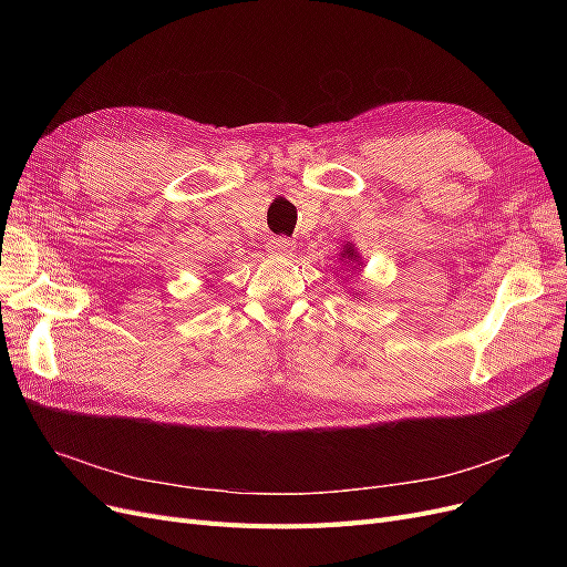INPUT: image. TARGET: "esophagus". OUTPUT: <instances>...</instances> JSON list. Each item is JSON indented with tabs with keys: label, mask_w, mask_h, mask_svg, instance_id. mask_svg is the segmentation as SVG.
I'll list each match as a JSON object with an SVG mask.
<instances>
[{
	"label": "esophagus",
	"mask_w": 567,
	"mask_h": 567,
	"mask_svg": "<svg viewBox=\"0 0 567 567\" xmlns=\"http://www.w3.org/2000/svg\"><path fill=\"white\" fill-rule=\"evenodd\" d=\"M268 248H271V252H274V255H282V257H287V255H291V252L296 250V244L291 241L289 236H274L271 241H268Z\"/></svg>",
	"instance_id": "34e87169"
}]
</instances>
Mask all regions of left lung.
<instances>
[{
    "label": "left lung",
    "instance_id": "left-lung-1",
    "mask_svg": "<svg viewBox=\"0 0 567 567\" xmlns=\"http://www.w3.org/2000/svg\"><path fill=\"white\" fill-rule=\"evenodd\" d=\"M347 255H349V257H353V250H351V248H347V250H344V257H347Z\"/></svg>",
    "mask_w": 567,
    "mask_h": 567
}]
</instances>
